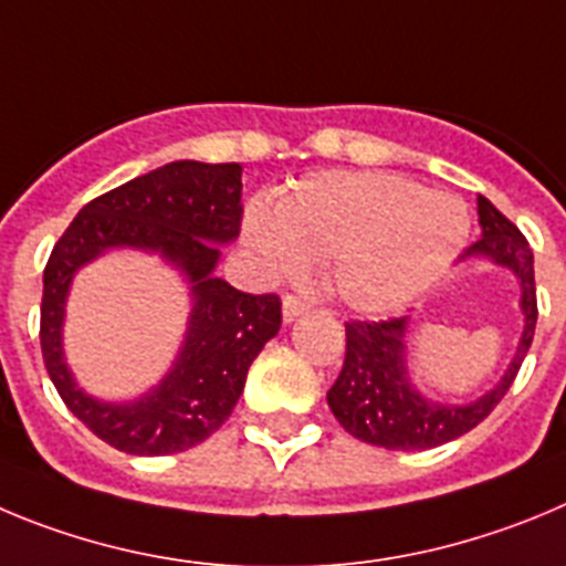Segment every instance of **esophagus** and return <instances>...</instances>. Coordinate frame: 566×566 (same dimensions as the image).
Wrapping results in <instances>:
<instances>
[{
    "mask_svg": "<svg viewBox=\"0 0 566 566\" xmlns=\"http://www.w3.org/2000/svg\"><path fill=\"white\" fill-rule=\"evenodd\" d=\"M307 313V302H304V298H298V295H284L282 298V315H284V321H295L298 318V315H304Z\"/></svg>",
    "mask_w": 566,
    "mask_h": 566,
    "instance_id": "1",
    "label": "esophagus"
}]
</instances>
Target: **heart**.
Returning a JSON list of instances; mask_svg holds the SVG:
<instances>
[{
  "label": "heart",
  "instance_id": "obj_1",
  "mask_svg": "<svg viewBox=\"0 0 566 566\" xmlns=\"http://www.w3.org/2000/svg\"><path fill=\"white\" fill-rule=\"evenodd\" d=\"M242 233L273 276L327 262L329 293L358 313H389L429 287L468 237L457 197L397 175H315L251 202Z\"/></svg>",
  "mask_w": 566,
  "mask_h": 566
}]
</instances>
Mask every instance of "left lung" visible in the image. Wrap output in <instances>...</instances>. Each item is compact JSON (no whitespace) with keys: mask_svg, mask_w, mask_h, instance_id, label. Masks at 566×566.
<instances>
[{"mask_svg":"<svg viewBox=\"0 0 566 566\" xmlns=\"http://www.w3.org/2000/svg\"><path fill=\"white\" fill-rule=\"evenodd\" d=\"M482 239H476L465 259H488L507 268L522 287L524 329L516 355L491 391L471 403H437L420 395L406 366V329L409 318L349 321L346 324V358L338 380L327 391V403L335 420L358 440L389 451H426L442 442L468 434L480 426L511 389L518 366L536 333V279H533V251L524 233L499 211L491 200L476 197Z\"/></svg>","mask_w":566,"mask_h":566,"instance_id":"8db88e82","label":"left lung"}]
</instances>
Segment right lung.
Segmentation results:
<instances>
[{
	"label": "right lung",
	"instance_id": "obj_1",
	"mask_svg": "<svg viewBox=\"0 0 566 566\" xmlns=\"http://www.w3.org/2000/svg\"><path fill=\"white\" fill-rule=\"evenodd\" d=\"M242 226L239 163L177 160L112 188L78 211L44 268L42 355L67 409L112 448L135 457L188 451L220 429L245 389L248 369L282 327L276 293H242L213 276L220 245ZM112 247L160 252L192 284V318L170 375L129 405L77 389L60 349L72 276Z\"/></svg>",
	"mask_w": 566,
	"mask_h": 566
}]
</instances>
